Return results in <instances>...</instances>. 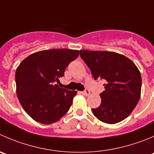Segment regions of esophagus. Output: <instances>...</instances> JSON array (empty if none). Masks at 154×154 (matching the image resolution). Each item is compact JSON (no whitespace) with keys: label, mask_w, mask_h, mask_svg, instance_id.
I'll use <instances>...</instances> for the list:
<instances>
[{"label":"esophagus","mask_w":154,"mask_h":154,"mask_svg":"<svg viewBox=\"0 0 154 154\" xmlns=\"http://www.w3.org/2000/svg\"><path fill=\"white\" fill-rule=\"evenodd\" d=\"M82 93L84 95H86V96H88V95L90 94V91H89L88 88H85V91H83Z\"/></svg>","instance_id":"1"}]
</instances>
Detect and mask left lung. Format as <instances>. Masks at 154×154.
<instances>
[{
	"instance_id": "1",
	"label": "left lung",
	"mask_w": 154,
	"mask_h": 154,
	"mask_svg": "<svg viewBox=\"0 0 154 154\" xmlns=\"http://www.w3.org/2000/svg\"><path fill=\"white\" fill-rule=\"evenodd\" d=\"M80 56L91 69L94 80H104L101 103L91 109L105 123L115 124L132 112L140 96L141 75L135 64L122 54L109 51L81 50Z\"/></svg>"
}]
</instances>
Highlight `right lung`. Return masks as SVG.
I'll list each match as a JSON object with an SVG mask.
<instances>
[{
  "instance_id": "add662e5",
  "label": "right lung",
  "mask_w": 154,
  "mask_h": 154,
  "mask_svg": "<svg viewBox=\"0 0 154 154\" xmlns=\"http://www.w3.org/2000/svg\"><path fill=\"white\" fill-rule=\"evenodd\" d=\"M79 55V51L51 49L31 54L16 71L17 94L28 115L36 122H57L69 109L76 91L55 85L66 68Z\"/></svg>"
}]
</instances>
